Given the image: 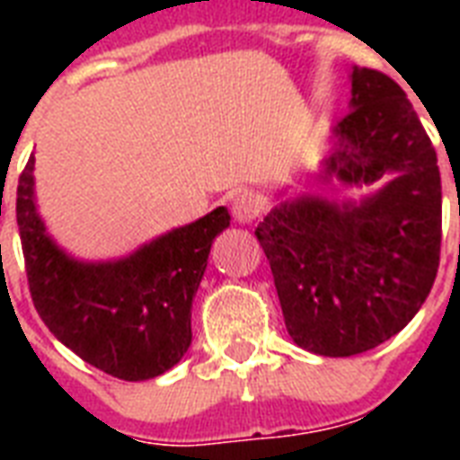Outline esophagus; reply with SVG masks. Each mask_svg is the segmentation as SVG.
<instances>
[{
    "instance_id": "obj_1",
    "label": "esophagus",
    "mask_w": 460,
    "mask_h": 460,
    "mask_svg": "<svg viewBox=\"0 0 460 460\" xmlns=\"http://www.w3.org/2000/svg\"><path fill=\"white\" fill-rule=\"evenodd\" d=\"M231 215H234V219L241 224L252 222V219L260 215L258 198H255L251 190H241V193L234 198V202H231Z\"/></svg>"
}]
</instances>
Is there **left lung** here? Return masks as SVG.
<instances>
[{
    "label": "left lung",
    "instance_id": "left-lung-1",
    "mask_svg": "<svg viewBox=\"0 0 460 460\" xmlns=\"http://www.w3.org/2000/svg\"><path fill=\"white\" fill-rule=\"evenodd\" d=\"M350 111L322 179L375 183L360 205L301 198L258 224L291 339L346 358L399 334L428 298L442 251V179L432 140L396 81L353 66Z\"/></svg>",
    "mask_w": 460,
    "mask_h": 460
}]
</instances>
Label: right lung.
Segmentation results:
<instances>
[{"label": "right lung", "instance_id": "add662e5", "mask_svg": "<svg viewBox=\"0 0 460 460\" xmlns=\"http://www.w3.org/2000/svg\"><path fill=\"white\" fill-rule=\"evenodd\" d=\"M32 164L18 176L16 222L32 305L49 332L97 370L126 382L172 370L190 346V305L226 208L173 229L131 258L75 262L45 234L32 200Z\"/></svg>", "mask_w": 460, "mask_h": 460}]
</instances>
